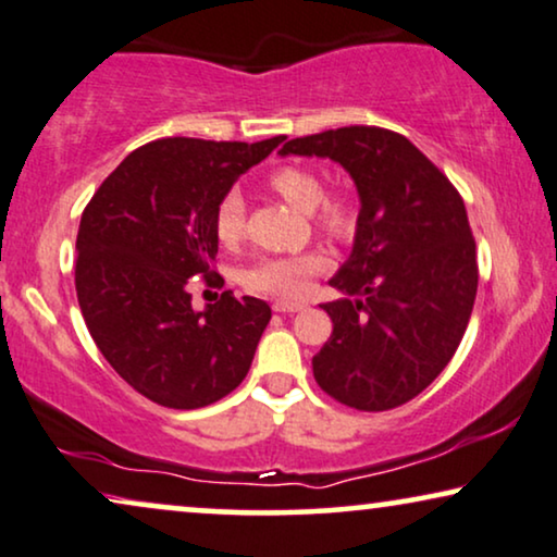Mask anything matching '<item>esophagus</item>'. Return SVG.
Masks as SVG:
<instances>
[{
	"label": "esophagus",
	"instance_id": "1",
	"mask_svg": "<svg viewBox=\"0 0 557 557\" xmlns=\"http://www.w3.org/2000/svg\"><path fill=\"white\" fill-rule=\"evenodd\" d=\"M306 308V302H290V300H274L272 302V311L277 313H298Z\"/></svg>",
	"mask_w": 557,
	"mask_h": 557
}]
</instances>
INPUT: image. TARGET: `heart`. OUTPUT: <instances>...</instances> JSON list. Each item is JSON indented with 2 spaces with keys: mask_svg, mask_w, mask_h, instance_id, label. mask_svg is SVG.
Listing matches in <instances>:
<instances>
[{
  "mask_svg": "<svg viewBox=\"0 0 557 557\" xmlns=\"http://www.w3.org/2000/svg\"><path fill=\"white\" fill-rule=\"evenodd\" d=\"M267 185L302 213H311L315 228L331 242L349 244L360 231V202L349 189H323V177L311 166L285 164L267 174ZM246 231L244 197L231 189L218 200L213 213V234L221 246L234 249ZM329 267L323 251H300L290 257H262L242 272V287L270 298H300L315 274Z\"/></svg>",
  "mask_w": 557,
  "mask_h": 557,
  "instance_id": "heart-1",
  "label": "heart"
}]
</instances>
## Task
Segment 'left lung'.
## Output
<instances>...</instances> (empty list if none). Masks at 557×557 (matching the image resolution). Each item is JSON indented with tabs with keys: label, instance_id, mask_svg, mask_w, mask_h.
I'll return each mask as SVG.
<instances>
[{
	"label": "left lung",
	"instance_id": "1",
	"mask_svg": "<svg viewBox=\"0 0 557 557\" xmlns=\"http://www.w3.org/2000/svg\"><path fill=\"white\" fill-rule=\"evenodd\" d=\"M283 157H329L360 193V231L323 302L334 331L313 357L323 393L357 411L417 398L460 347L478 293L475 238L453 182L377 125L293 138Z\"/></svg>",
	"mask_w": 557,
	"mask_h": 557
}]
</instances>
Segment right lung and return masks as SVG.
Listing matches in <instances>:
<instances>
[{
    "label": "right lung",
    "instance_id": "add662e5",
    "mask_svg": "<svg viewBox=\"0 0 557 557\" xmlns=\"http://www.w3.org/2000/svg\"><path fill=\"white\" fill-rule=\"evenodd\" d=\"M283 140H151L84 208L74 267L84 323L112 370L153 404L210 406L251 368L270 306L226 290L197 313L189 283L223 287L213 270L218 200Z\"/></svg>",
    "mask_w": 557,
    "mask_h": 557
}]
</instances>
